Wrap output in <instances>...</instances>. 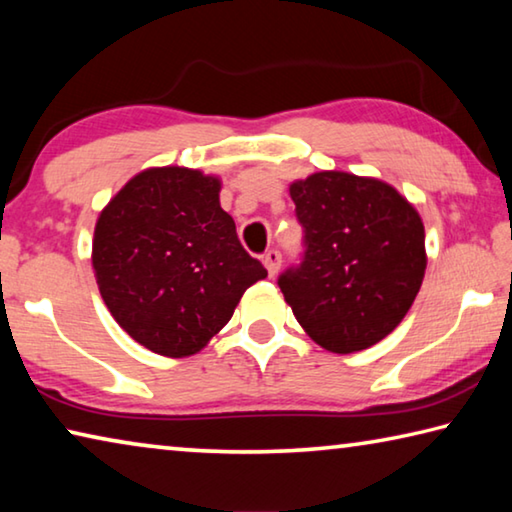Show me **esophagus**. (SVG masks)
Here are the masks:
<instances>
[{"mask_svg": "<svg viewBox=\"0 0 512 512\" xmlns=\"http://www.w3.org/2000/svg\"><path fill=\"white\" fill-rule=\"evenodd\" d=\"M264 266H266L268 275L275 277L277 271H280V266H282V253H280V250H275V248L268 250V253L264 255Z\"/></svg>", "mask_w": 512, "mask_h": 512, "instance_id": "1", "label": "esophagus"}]
</instances>
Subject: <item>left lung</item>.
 I'll list each match as a JSON object with an SVG mask.
<instances>
[{
	"instance_id": "1",
	"label": "left lung",
	"mask_w": 512,
	"mask_h": 512,
	"mask_svg": "<svg viewBox=\"0 0 512 512\" xmlns=\"http://www.w3.org/2000/svg\"><path fill=\"white\" fill-rule=\"evenodd\" d=\"M305 255L280 275L302 329L336 354L366 350L402 323L418 296L424 225L395 187L345 171H318L289 187Z\"/></svg>"
}]
</instances>
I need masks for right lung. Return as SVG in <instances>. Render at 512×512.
I'll use <instances>...</instances> for the list:
<instances>
[{
  "label": "right lung",
  "mask_w": 512,
  "mask_h": 512,
  "mask_svg": "<svg viewBox=\"0 0 512 512\" xmlns=\"http://www.w3.org/2000/svg\"><path fill=\"white\" fill-rule=\"evenodd\" d=\"M219 192V178L198 169H146L103 207L94 228L103 302L131 339L162 357L201 352L250 284L266 277Z\"/></svg>",
  "instance_id": "1"
}]
</instances>
